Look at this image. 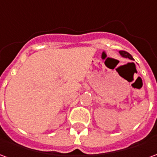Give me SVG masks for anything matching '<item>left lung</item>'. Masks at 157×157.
Here are the masks:
<instances>
[{
    "mask_svg": "<svg viewBox=\"0 0 157 157\" xmlns=\"http://www.w3.org/2000/svg\"><path fill=\"white\" fill-rule=\"evenodd\" d=\"M119 54L123 56V57H125V58H128L129 59H133V57L131 56L130 54H128V52L124 51V50H120L119 51Z\"/></svg>",
    "mask_w": 157,
    "mask_h": 157,
    "instance_id": "left-lung-1",
    "label": "left lung"
}]
</instances>
